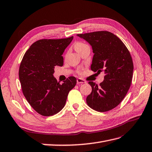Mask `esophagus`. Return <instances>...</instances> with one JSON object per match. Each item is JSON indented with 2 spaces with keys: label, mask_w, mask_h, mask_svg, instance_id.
<instances>
[{
  "label": "esophagus",
  "mask_w": 152,
  "mask_h": 152,
  "mask_svg": "<svg viewBox=\"0 0 152 152\" xmlns=\"http://www.w3.org/2000/svg\"><path fill=\"white\" fill-rule=\"evenodd\" d=\"M76 82H77V83H86V81L83 80V79H81V78H77V80H76Z\"/></svg>",
  "instance_id": "34e87169"
}]
</instances>
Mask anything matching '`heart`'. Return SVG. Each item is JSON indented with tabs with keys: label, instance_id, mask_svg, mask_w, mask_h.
<instances>
[{
	"label": "heart",
	"instance_id": "b5f03b06",
	"mask_svg": "<svg viewBox=\"0 0 152 152\" xmlns=\"http://www.w3.org/2000/svg\"><path fill=\"white\" fill-rule=\"evenodd\" d=\"M89 47L87 45L83 43H82V42H77L76 43L75 45V50L77 52H80V51H82V50H83L84 48H86L87 47Z\"/></svg>",
	"mask_w": 152,
	"mask_h": 152
}]
</instances>
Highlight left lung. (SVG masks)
<instances>
[{
  "label": "left lung",
  "mask_w": 152,
  "mask_h": 152,
  "mask_svg": "<svg viewBox=\"0 0 152 152\" xmlns=\"http://www.w3.org/2000/svg\"><path fill=\"white\" fill-rule=\"evenodd\" d=\"M77 36L92 47L94 56L91 69L105 74L100 86L89 82L92 92L87 97V104L99 112L111 110L124 99L131 86L133 63L130 53L123 42L109 31H94Z\"/></svg>",
  "instance_id": "8db88e82"
}]
</instances>
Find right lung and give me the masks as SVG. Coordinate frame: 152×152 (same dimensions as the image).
Here are the masks:
<instances>
[{
    "instance_id": "obj_1",
    "label": "right lung",
    "mask_w": 152,
    "mask_h": 152,
    "mask_svg": "<svg viewBox=\"0 0 152 152\" xmlns=\"http://www.w3.org/2000/svg\"><path fill=\"white\" fill-rule=\"evenodd\" d=\"M73 37L41 39L30 46L20 63L19 77L23 93L35 111L43 116L58 113L64 107L76 79L70 76L62 84L54 76L55 66L63 65V54Z\"/></svg>"
}]
</instances>
